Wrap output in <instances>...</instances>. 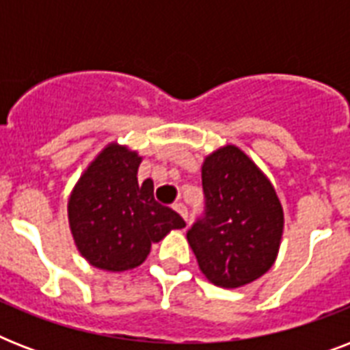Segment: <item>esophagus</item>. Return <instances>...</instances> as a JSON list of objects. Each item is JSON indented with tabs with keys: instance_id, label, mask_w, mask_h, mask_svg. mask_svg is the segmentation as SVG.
<instances>
[{
	"instance_id": "1",
	"label": "esophagus",
	"mask_w": 350,
	"mask_h": 350,
	"mask_svg": "<svg viewBox=\"0 0 350 350\" xmlns=\"http://www.w3.org/2000/svg\"><path fill=\"white\" fill-rule=\"evenodd\" d=\"M174 211L178 214H180L181 218L185 219V221H189V211H187V207H185V205H183V203H181V202L174 203Z\"/></svg>"
}]
</instances>
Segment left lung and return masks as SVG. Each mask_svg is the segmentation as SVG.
Returning <instances> with one entry per match:
<instances>
[{
    "label": "left lung",
    "mask_w": 350,
    "mask_h": 350,
    "mask_svg": "<svg viewBox=\"0 0 350 350\" xmlns=\"http://www.w3.org/2000/svg\"><path fill=\"white\" fill-rule=\"evenodd\" d=\"M205 211L187 239L207 280L224 288L254 282L272 267L283 232L276 191L252 159L234 145L202 167Z\"/></svg>",
    "instance_id": "left-lung-1"
}]
</instances>
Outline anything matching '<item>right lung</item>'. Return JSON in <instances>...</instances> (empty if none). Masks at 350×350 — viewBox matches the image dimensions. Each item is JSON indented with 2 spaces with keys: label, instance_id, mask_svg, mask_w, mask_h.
<instances>
[{
  "label": "right lung",
  "instance_id": "right-lung-1",
  "mask_svg": "<svg viewBox=\"0 0 350 350\" xmlns=\"http://www.w3.org/2000/svg\"><path fill=\"white\" fill-rule=\"evenodd\" d=\"M142 158L111 143L89 165L68 198V224L76 247L90 265L121 272L142 265L180 214L154 200L152 180L137 181Z\"/></svg>",
  "mask_w": 350,
  "mask_h": 350
}]
</instances>
